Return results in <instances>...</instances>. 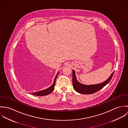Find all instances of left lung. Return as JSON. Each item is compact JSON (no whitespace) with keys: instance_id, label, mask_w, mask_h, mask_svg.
<instances>
[{"instance_id":"obj_1","label":"left lung","mask_w":128,"mask_h":128,"mask_svg":"<svg viewBox=\"0 0 128 128\" xmlns=\"http://www.w3.org/2000/svg\"><path fill=\"white\" fill-rule=\"evenodd\" d=\"M114 72H113L111 74L109 78L106 81L104 82L96 84V85H83L79 82L77 80L75 72L72 70V83H73V86L74 90L77 92L83 94H92L100 90L103 88L111 80L113 74Z\"/></svg>"}]
</instances>
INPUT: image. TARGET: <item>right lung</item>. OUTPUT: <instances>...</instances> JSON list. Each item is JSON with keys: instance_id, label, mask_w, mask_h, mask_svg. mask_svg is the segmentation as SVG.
Wrapping results in <instances>:
<instances>
[{"instance_id": "1", "label": "right lung", "mask_w": 128, "mask_h": 128, "mask_svg": "<svg viewBox=\"0 0 128 128\" xmlns=\"http://www.w3.org/2000/svg\"><path fill=\"white\" fill-rule=\"evenodd\" d=\"M58 72L56 76L55 77V79H54V83L52 85V86H51L49 88H48V89H45V90H42V91H41L37 92H32L31 93L32 95H34V96H46V95H47L48 94H50V93H51L52 92L54 91V88H55V83H56V80L57 78V76H58Z\"/></svg>"}]
</instances>
